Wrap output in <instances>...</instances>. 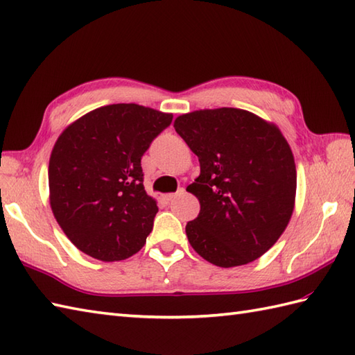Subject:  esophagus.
<instances>
[{"mask_svg":"<svg viewBox=\"0 0 355 355\" xmlns=\"http://www.w3.org/2000/svg\"><path fill=\"white\" fill-rule=\"evenodd\" d=\"M182 192H184V189H178V191H177V192H171V193H164V195H163V197H162V198H163V200H164V201H171V200H172V198H175V197H177V195H178V193H182Z\"/></svg>","mask_w":355,"mask_h":355,"instance_id":"34e87169","label":"esophagus"}]
</instances>
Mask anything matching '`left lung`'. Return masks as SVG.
<instances>
[{
    "label": "left lung",
    "instance_id": "1",
    "mask_svg": "<svg viewBox=\"0 0 355 355\" xmlns=\"http://www.w3.org/2000/svg\"><path fill=\"white\" fill-rule=\"evenodd\" d=\"M173 128L200 162V175L186 189L200 201L198 216L186 225L193 250L223 268L261 258L296 202V164L281 130L225 107L182 114Z\"/></svg>",
    "mask_w": 355,
    "mask_h": 355
}]
</instances>
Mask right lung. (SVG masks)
<instances>
[{"label":"right lung","mask_w":355,"mask_h":355,"mask_svg":"<svg viewBox=\"0 0 355 355\" xmlns=\"http://www.w3.org/2000/svg\"><path fill=\"white\" fill-rule=\"evenodd\" d=\"M171 122V112L112 103L59 135L49 163L50 207L80 252L114 262L145 245L158 207L143 186L140 160Z\"/></svg>","instance_id":"1"}]
</instances>
